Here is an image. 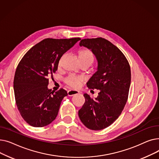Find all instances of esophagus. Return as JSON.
<instances>
[{"label": "esophagus", "instance_id": "1", "mask_svg": "<svg viewBox=\"0 0 159 159\" xmlns=\"http://www.w3.org/2000/svg\"><path fill=\"white\" fill-rule=\"evenodd\" d=\"M79 93V91L75 90V89H71L68 91V96H73L75 95H77Z\"/></svg>", "mask_w": 159, "mask_h": 159}]
</instances>
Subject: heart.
<instances>
[{
  "instance_id": "b5f03b06",
  "label": "heart",
  "mask_w": 159,
  "mask_h": 159,
  "mask_svg": "<svg viewBox=\"0 0 159 159\" xmlns=\"http://www.w3.org/2000/svg\"><path fill=\"white\" fill-rule=\"evenodd\" d=\"M78 58L80 63H88L90 65L94 61L93 55L92 52L89 49H82L79 51L78 53ZM60 64L61 61L59 62V65ZM82 81V77L75 76V75H70L65 80L66 84L75 88L79 87Z\"/></svg>"
}]
</instances>
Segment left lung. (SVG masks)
<instances>
[{
  "label": "left lung",
  "mask_w": 159,
  "mask_h": 159,
  "mask_svg": "<svg viewBox=\"0 0 159 159\" xmlns=\"http://www.w3.org/2000/svg\"><path fill=\"white\" fill-rule=\"evenodd\" d=\"M79 46L91 49L96 57L97 71L86 85L100 92L94 99L84 94L85 102L79 116L88 128L103 129L118 119L126 104L131 84L130 66L120 50L105 39H82Z\"/></svg>",
  "instance_id": "left-lung-1"
}]
</instances>
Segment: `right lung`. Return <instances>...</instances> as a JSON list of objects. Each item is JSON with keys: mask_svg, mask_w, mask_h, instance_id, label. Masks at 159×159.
<instances>
[{"mask_svg": "<svg viewBox=\"0 0 159 159\" xmlns=\"http://www.w3.org/2000/svg\"><path fill=\"white\" fill-rule=\"evenodd\" d=\"M80 40L44 39L20 61L13 80L15 101L22 118L31 126H46L57 117L68 93L62 88L56 92L48 89V77L57 70L63 54Z\"/></svg>", "mask_w": 159, "mask_h": 159, "instance_id": "add662e5", "label": "right lung"}]
</instances>
